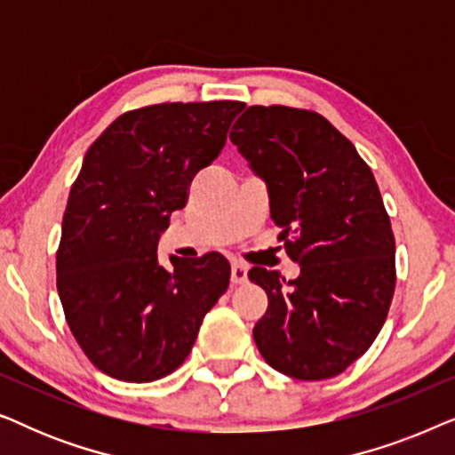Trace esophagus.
<instances>
[{
  "mask_svg": "<svg viewBox=\"0 0 455 455\" xmlns=\"http://www.w3.org/2000/svg\"><path fill=\"white\" fill-rule=\"evenodd\" d=\"M246 279H248L246 265L232 263V283H234V285H240V283H244Z\"/></svg>",
  "mask_w": 455,
  "mask_h": 455,
  "instance_id": "obj_1",
  "label": "esophagus"
}]
</instances>
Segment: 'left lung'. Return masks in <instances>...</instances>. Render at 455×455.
Masks as SVG:
<instances>
[{
  "instance_id": "obj_1",
  "label": "left lung",
  "mask_w": 455,
  "mask_h": 455,
  "mask_svg": "<svg viewBox=\"0 0 455 455\" xmlns=\"http://www.w3.org/2000/svg\"><path fill=\"white\" fill-rule=\"evenodd\" d=\"M229 139L267 184L279 240L300 265L291 282L248 271L269 298L252 329L260 356L300 381L339 375L375 341L395 290V240L375 176L315 111L252 105Z\"/></svg>"
}]
</instances>
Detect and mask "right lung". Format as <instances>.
Returning <instances> with one entry per match:
<instances>
[{
    "label": "right lung",
    "mask_w": 455,
    "mask_h": 455,
    "mask_svg": "<svg viewBox=\"0 0 455 455\" xmlns=\"http://www.w3.org/2000/svg\"><path fill=\"white\" fill-rule=\"evenodd\" d=\"M240 101L161 103L122 114L92 142L72 184L58 291L92 364L128 383L170 375L229 285L220 252L159 265L157 242L195 176L226 145Z\"/></svg>",
    "instance_id": "obj_1"
}]
</instances>
